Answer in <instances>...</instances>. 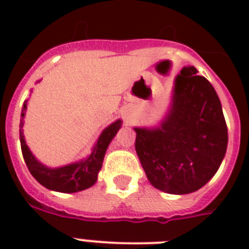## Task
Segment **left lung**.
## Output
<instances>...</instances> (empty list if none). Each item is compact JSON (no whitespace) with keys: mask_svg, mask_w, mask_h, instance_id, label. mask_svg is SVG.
<instances>
[{"mask_svg":"<svg viewBox=\"0 0 249 249\" xmlns=\"http://www.w3.org/2000/svg\"><path fill=\"white\" fill-rule=\"evenodd\" d=\"M194 66L174 79L169 111L158 126L134 128L136 151L148 181L166 194L201 189L228 148V126L216 90Z\"/></svg>","mask_w":249,"mask_h":249,"instance_id":"obj_1","label":"left lung"}]
</instances>
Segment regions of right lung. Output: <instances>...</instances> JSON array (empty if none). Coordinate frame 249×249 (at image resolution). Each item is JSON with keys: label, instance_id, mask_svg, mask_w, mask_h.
<instances>
[{"label": "right lung", "instance_id": "obj_1", "mask_svg": "<svg viewBox=\"0 0 249 249\" xmlns=\"http://www.w3.org/2000/svg\"><path fill=\"white\" fill-rule=\"evenodd\" d=\"M27 103H28V101H24V105L21 108L19 134H20L23 158H24V161L28 166L31 174L44 187L53 190V191H58V193H77V191H83V190L91 187L98 179V173H99L102 164H103V159H105L108 144L111 143L113 137L116 136V133L121 128L123 121L119 119L102 130L94 147L91 148L90 155L86 159L59 166V168H49L35 158V155L31 152L29 147L25 143L23 125H24Z\"/></svg>", "mask_w": 249, "mask_h": 249}]
</instances>
